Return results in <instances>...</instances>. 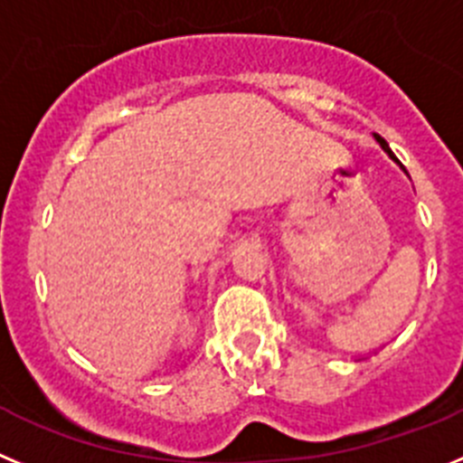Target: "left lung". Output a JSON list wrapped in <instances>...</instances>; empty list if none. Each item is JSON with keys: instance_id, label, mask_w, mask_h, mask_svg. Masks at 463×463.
Wrapping results in <instances>:
<instances>
[{"instance_id": "obj_1", "label": "left lung", "mask_w": 463, "mask_h": 463, "mask_svg": "<svg viewBox=\"0 0 463 463\" xmlns=\"http://www.w3.org/2000/svg\"><path fill=\"white\" fill-rule=\"evenodd\" d=\"M376 140H378V143H381V145H383V149H385V152H387V154H390V156H392V159H394V154H392V152H390V147H387V143H385V140H383V138H378V136H376ZM394 161H397V159H394Z\"/></svg>"}]
</instances>
